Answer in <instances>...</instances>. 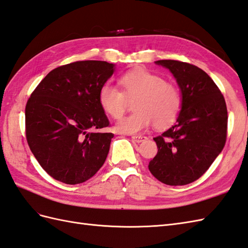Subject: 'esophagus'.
<instances>
[{
  "mask_svg": "<svg viewBox=\"0 0 248 248\" xmlns=\"http://www.w3.org/2000/svg\"><path fill=\"white\" fill-rule=\"evenodd\" d=\"M131 138H132V140H134L135 142H141V141L147 140V137L143 135H133Z\"/></svg>",
  "mask_w": 248,
  "mask_h": 248,
  "instance_id": "esophagus-1",
  "label": "esophagus"
}]
</instances>
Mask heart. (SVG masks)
I'll list each match as a JSON object with an SVG mask.
<instances>
[{
    "label": "heart",
    "instance_id": "heart-1",
    "mask_svg": "<svg viewBox=\"0 0 248 248\" xmlns=\"http://www.w3.org/2000/svg\"><path fill=\"white\" fill-rule=\"evenodd\" d=\"M123 92L110 82L101 85L99 105L108 116L118 119L124 115L126 99L133 102L134 113L124 117L115 125L123 134H136L153 123L157 129L173 124L180 116L183 100L177 86L145 68H136L119 79Z\"/></svg>",
    "mask_w": 248,
    "mask_h": 248
}]
</instances>
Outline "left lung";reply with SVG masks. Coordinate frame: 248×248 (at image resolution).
Listing matches in <instances>:
<instances>
[{"instance_id":"left-lung-1","label":"left lung","mask_w":248,"mask_h":248,"mask_svg":"<svg viewBox=\"0 0 248 248\" xmlns=\"http://www.w3.org/2000/svg\"><path fill=\"white\" fill-rule=\"evenodd\" d=\"M155 64L173 75L183 106L176 123L153 138L158 151L148 167L166 185H187L208 170L225 146V99L214 80L198 66L176 60H158Z\"/></svg>"}]
</instances>
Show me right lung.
<instances>
[{"mask_svg": "<svg viewBox=\"0 0 248 248\" xmlns=\"http://www.w3.org/2000/svg\"><path fill=\"white\" fill-rule=\"evenodd\" d=\"M115 64L77 61L55 68L32 92L25 108L26 138L32 154L55 180L76 185L105 164L113 133L98 101Z\"/></svg>", "mask_w": 248, "mask_h": 248, "instance_id": "add662e5", "label": "right lung"}]
</instances>
